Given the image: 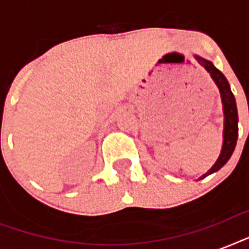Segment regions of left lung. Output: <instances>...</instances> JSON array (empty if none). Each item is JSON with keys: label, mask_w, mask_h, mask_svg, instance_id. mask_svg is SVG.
<instances>
[{"label": "left lung", "mask_w": 249, "mask_h": 249, "mask_svg": "<svg viewBox=\"0 0 249 249\" xmlns=\"http://www.w3.org/2000/svg\"><path fill=\"white\" fill-rule=\"evenodd\" d=\"M194 58L201 67L209 73L214 84L220 90L221 102H222V109H224V142H222V148H221L220 156L213 164L211 169L199 177V179H203L209 174L214 173L220 170L225 164L228 163L229 159L231 158L232 152L235 150L236 140H238V109H236V102L234 98V94L231 93L229 81L224 76V73L214 67V64L208 59H204L201 56L194 54Z\"/></svg>", "instance_id": "8db88e82"}]
</instances>
